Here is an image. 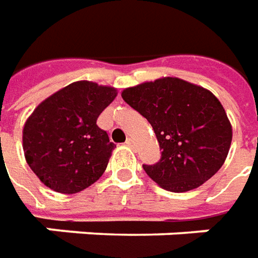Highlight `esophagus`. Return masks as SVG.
Wrapping results in <instances>:
<instances>
[{"label": "esophagus", "instance_id": "34e87169", "mask_svg": "<svg viewBox=\"0 0 258 258\" xmlns=\"http://www.w3.org/2000/svg\"><path fill=\"white\" fill-rule=\"evenodd\" d=\"M125 144H127V146H128V147H134V146H136V141H134L133 138H127Z\"/></svg>", "mask_w": 258, "mask_h": 258}]
</instances>
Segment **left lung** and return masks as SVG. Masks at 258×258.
<instances>
[{
	"label": "left lung",
	"instance_id": "left-lung-1",
	"mask_svg": "<svg viewBox=\"0 0 258 258\" xmlns=\"http://www.w3.org/2000/svg\"><path fill=\"white\" fill-rule=\"evenodd\" d=\"M121 97L156 133L161 158L143 168L160 187L173 192L194 190L224 164L233 130L211 91L164 77L125 88Z\"/></svg>",
	"mask_w": 258,
	"mask_h": 258
}]
</instances>
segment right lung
Segmentation results:
<instances>
[{"instance_id":"right-lung-1","label":"right lung","mask_w":258,"mask_h":258,"mask_svg":"<svg viewBox=\"0 0 258 258\" xmlns=\"http://www.w3.org/2000/svg\"><path fill=\"white\" fill-rule=\"evenodd\" d=\"M115 97L114 87L76 81L34 110L24 125L23 148L44 185L76 194L101 177L115 146L97 118Z\"/></svg>"}]
</instances>
